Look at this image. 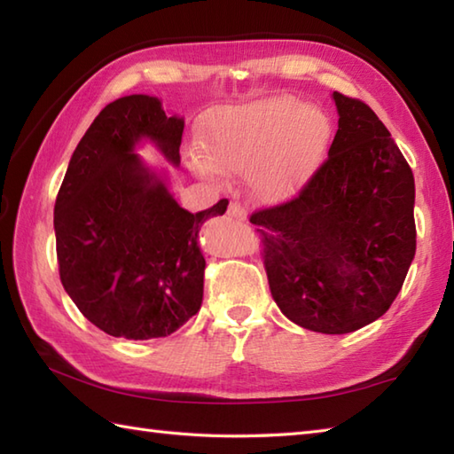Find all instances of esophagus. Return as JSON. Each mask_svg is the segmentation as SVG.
I'll use <instances>...</instances> for the list:
<instances>
[{"instance_id": "1", "label": "esophagus", "mask_w": 454, "mask_h": 454, "mask_svg": "<svg viewBox=\"0 0 454 454\" xmlns=\"http://www.w3.org/2000/svg\"><path fill=\"white\" fill-rule=\"evenodd\" d=\"M227 213H229V217H233L237 221H245L247 219V207H245L241 201H231Z\"/></svg>"}]
</instances>
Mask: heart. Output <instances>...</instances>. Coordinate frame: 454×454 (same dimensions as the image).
<instances>
[{"label":"heart","instance_id":"b5f03b06","mask_svg":"<svg viewBox=\"0 0 454 454\" xmlns=\"http://www.w3.org/2000/svg\"><path fill=\"white\" fill-rule=\"evenodd\" d=\"M330 136V121L318 108L293 97H272L211 114L201 146L225 172H249L256 198L282 201L320 168ZM193 168L205 177L217 174L203 158H193Z\"/></svg>","mask_w":454,"mask_h":454}]
</instances>
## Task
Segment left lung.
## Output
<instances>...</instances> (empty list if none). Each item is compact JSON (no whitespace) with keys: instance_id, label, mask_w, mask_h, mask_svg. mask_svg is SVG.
Masks as SVG:
<instances>
[{"instance_id":"obj_1","label":"left lung","mask_w":454,"mask_h":454,"mask_svg":"<svg viewBox=\"0 0 454 454\" xmlns=\"http://www.w3.org/2000/svg\"><path fill=\"white\" fill-rule=\"evenodd\" d=\"M328 158L290 201L254 211L280 312L322 333L360 330L389 310L415 256V179L365 102L333 92Z\"/></svg>"}]
</instances>
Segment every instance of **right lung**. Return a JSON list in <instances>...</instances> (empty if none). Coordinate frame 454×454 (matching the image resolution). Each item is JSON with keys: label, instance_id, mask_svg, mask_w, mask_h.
Masks as SVG:
<instances>
[{"label": "right lung", "instance_id": "add662e5", "mask_svg": "<svg viewBox=\"0 0 454 454\" xmlns=\"http://www.w3.org/2000/svg\"><path fill=\"white\" fill-rule=\"evenodd\" d=\"M184 118L130 94L110 102L73 152L55 201L59 275L84 318L114 338H164L198 314L203 221L227 200L190 213L138 153L142 138L179 164Z\"/></svg>", "mask_w": 454, "mask_h": 454}]
</instances>
